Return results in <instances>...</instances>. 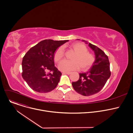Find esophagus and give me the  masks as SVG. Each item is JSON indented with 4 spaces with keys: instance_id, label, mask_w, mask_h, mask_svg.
Segmentation results:
<instances>
[{
    "instance_id": "1",
    "label": "esophagus",
    "mask_w": 133,
    "mask_h": 133,
    "mask_svg": "<svg viewBox=\"0 0 133 133\" xmlns=\"http://www.w3.org/2000/svg\"><path fill=\"white\" fill-rule=\"evenodd\" d=\"M71 72H66V71H63V74H67V75H70V74H71Z\"/></svg>"
}]
</instances>
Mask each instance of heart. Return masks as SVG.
<instances>
[{
	"instance_id": "b5f03b06",
	"label": "heart",
	"mask_w": 133,
	"mask_h": 133,
	"mask_svg": "<svg viewBox=\"0 0 133 133\" xmlns=\"http://www.w3.org/2000/svg\"><path fill=\"white\" fill-rule=\"evenodd\" d=\"M70 47L75 52L71 58L72 61L62 62L59 64L58 68L64 71L75 70L80 68L82 71L89 69L95 61V55L88 51L87 47L82 43H75ZM64 48L63 47H60L55 53L54 61L56 63H59L64 59Z\"/></svg>"
}]
</instances>
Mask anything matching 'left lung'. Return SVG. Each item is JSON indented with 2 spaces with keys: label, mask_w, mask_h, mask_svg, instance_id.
I'll list each match as a JSON object with an SVG mask.
<instances>
[{
  "label": "left lung",
  "mask_w": 133,
  "mask_h": 133,
  "mask_svg": "<svg viewBox=\"0 0 133 133\" xmlns=\"http://www.w3.org/2000/svg\"><path fill=\"white\" fill-rule=\"evenodd\" d=\"M88 45L95 54V61L89 71L80 73L79 79L72 83L75 90L85 96L100 91L111 75L108 56L95 45L90 43Z\"/></svg>",
  "instance_id": "obj_1"
}]
</instances>
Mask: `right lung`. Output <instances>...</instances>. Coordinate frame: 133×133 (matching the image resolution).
I'll use <instances>...</instances> for the list:
<instances>
[{
    "instance_id": "add662e5",
    "label": "right lung",
    "mask_w": 133,
    "mask_h": 133,
    "mask_svg": "<svg viewBox=\"0 0 133 133\" xmlns=\"http://www.w3.org/2000/svg\"><path fill=\"white\" fill-rule=\"evenodd\" d=\"M68 40L45 39L31 47L22 61V77L34 90L51 91L57 86L62 73L55 66L54 52Z\"/></svg>"
}]
</instances>
